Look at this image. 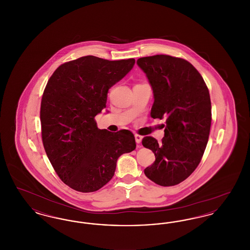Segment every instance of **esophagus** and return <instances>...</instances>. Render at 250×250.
I'll list each match as a JSON object with an SVG mask.
<instances>
[{"label":"esophagus","instance_id":"1","mask_svg":"<svg viewBox=\"0 0 250 250\" xmlns=\"http://www.w3.org/2000/svg\"><path fill=\"white\" fill-rule=\"evenodd\" d=\"M135 140H136V143L140 144V143H142L143 137L141 135H139V134H135Z\"/></svg>","mask_w":250,"mask_h":250}]
</instances>
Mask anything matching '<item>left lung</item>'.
Returning a JSON list of instances; mask_svg holds the SVG:
<instances>
[{
    "mask_svg": "<svg viewBox=\"0 0 250 250\" xmlns=\"http://www.w3.org/2000/svg\"><path fill=\"white\" fill-rule=\"evenodd\" d=\"M153 87L154 119L166 118L161 143L146 136L143 145L155 161L145 175L162 187L185 181L199 166L210 134L211 99L202 75L187 60L154 55L137 61Z\"/></svg>",
    "mask_w": 250,
    "mask_h": 250,
    "instance_id": "1",
    "label": "left lung"
}]
</instances>
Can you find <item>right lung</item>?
Here are the masks:
<instances>
[{"instance_id":"add662e5","label":"right lung","mask_w":250,"mask_h":250,"mask_svg":"<svg viewBox=\"0 0 250 250\" xmlns=\"http://www.w3.org/2000/svg\"><path fill=\"white\" fill-rule=\"evenodd\" d=\"M135 63L92 55L61 64L44 90L40 107L42 142L60 179L83 193L113 177L120 155L136 148L133 133L99 129L95 117L106 107L107 91Z\"/></svg>"}]
</instances>
